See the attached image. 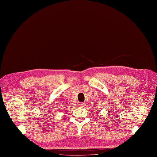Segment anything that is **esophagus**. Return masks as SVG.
<instances>
[{
	"mask_svg": "<svg viewBox=\"0 0 157 157\" xmlns=\"http://www.w3.org/2000/svg\"><path fill=\"white\" fill-rule=\"evenodd\" d=\"M78 105H79V107H83L84 105H85V103H79L78 104Z\"/></svg>",
	"mask_w": 157,
	"mask_h": 157,
	"instance_id": "1",
	"label": "esophagus"
}]
</instances>
